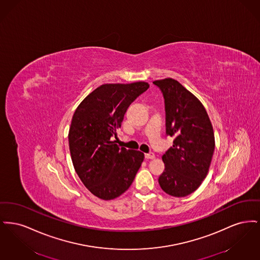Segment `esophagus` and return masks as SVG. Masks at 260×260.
Listing matches in <instances>:
<instances>
[{
    "label": "esophagus",
    "instance_id": "obj_1",
    "mask_svg": "<svg viewBox=\"0 0 260 260\" xmlns=\"http://www.w3.org/2000/svg\"><path fill=\"white\" fill-rule=\"evenodd\" d=\"M145 158H146V159H148V160H153V159H155V158H156V156H155V154H154V153L150 152V153L145 154Z\"/></svg>",
    "mask_w": 260,
    "mask_h": 260
}]
</instances>
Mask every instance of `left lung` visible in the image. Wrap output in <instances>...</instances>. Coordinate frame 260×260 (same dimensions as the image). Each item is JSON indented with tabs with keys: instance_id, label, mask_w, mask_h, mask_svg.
Returning a JSON list of instances; mask_svg holds the SVG:
<instances>
[{
	"instance_id": "obj_1",
	"label": "left lung",
	"mask_w": 260,
	"mask_h": 260,
	"mask_svg": "<svg viewBox=\"0 0 260 260\" xmlns=\"http://www.w3.org/2000/svg\"><path fill=\"white\" fill-rule=\"evenodd\" d=\"M165 99L167 135L173 145L161 159L165 172L159 177L162 191L173 197L193 193L207 177L215 141L204 105L179 82L166 78L153 82Z\"/></svg>"
}]
</instances>
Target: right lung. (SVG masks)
Listing matches in <instances>:
<instances>
[{
	"label": "right lung",
	"instance_id": "1",
	"mask_svg": "<svg viewBox=\"0 0 260 260\" xmlns=\"http://www.w3.org/2000/svg\"><path fill=\"white\" fill-rule=\"evenodd\" d=\"M148 83L104 84L91 91L75 111L68 140L75 171L98 198H118L132 185L144 160L137 150L120 148L112 141L124 114Z\"/></svg>",
	"mask_w": 260,
	"mask_h": 260
}]
</instances>
